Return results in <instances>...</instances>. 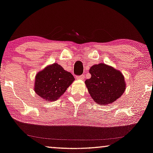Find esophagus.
<instances>
[{"label":"esophagus","mask_w":153,"mask_h":153,"mask_svg":"<svg viewBox=\"0 0 153 153\" xmlns=\"http://www.w3.org/2000/svg\"><path fill=\"white\" fill-rule=\"evenodd\" d=\"M77 79H85V75H81V76H77Z\"/></svg>","instance_id":"obj_1"}]
</instances>
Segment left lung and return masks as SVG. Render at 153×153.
<instances>
[{
  "label": "left lung",
  "instance_id": "1",
  "mask_svg": "<svg viewBox=\"0 0 153 153\" xmlns=\"http://www.w3.org/2000/svg\"><path fill=\"white\" fill-rule=\"evenodd\" d=\"M91 78L86 79L88 91L100 105L110 104L122 96L126 90L123 75L119 70L105 64L92 66L89 69Z\"/></svg>",
  "mask_w": 153,
  "mask_h": 153
}]
</instances>
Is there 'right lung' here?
<instances>
[{
	"instance_id": "right-lung-1",
	"label": "right lung",
	"mask_w": 153,
	"mask_h": 153,
	"mask_svg": "<svg viewBox=\"0 0 153 153\" xmlns=\"http://www.w3.org/2000/svg\"><path fill=\"white\" fill-rule=\"evenodd\" d=\"M74 77L57 63L46 66L35 76L34 90L46 100L55 101L64 94L74 81Z\"/></svg>"
}]
</instances>
